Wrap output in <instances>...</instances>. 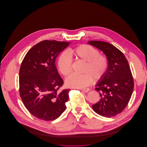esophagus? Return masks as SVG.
<instances>
[{
  "mask_svg": "<svg viewBox=\"0 0 147 147\" xmlns=\"http://www.w3.org/2000/svg\"><path fill=\"white\" fill-rule=\"evenodd\" d=\"M82 90L83 91H84V92H88L90 91V88H84V89H82Z\"/></svg>",
  "mask_w": 147,
  "mask_h": 147,
  "instance_id": "1",
  "label": "esophagus"
}]
</instances>
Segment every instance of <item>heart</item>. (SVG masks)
<instances>
[{"label": "heart", "mask_w": 147, "mask_h": 147, "mask_svg": "<svg viewBox=\"0 0 147 147\" xmlns=\"http://www.w3.org/2000/svg\"><path fill=\"white\" fill-rule=\"evenodd\" d=\"M71 57L77 60L85 62L83 75L72 74L65 80L67 86L74 88H83L92 83V77L98 80L106 73L109 62L106 56L100 55L99 51L89 45H80L70 49L68 53L63 52L59 56L57 66L60 73L64 76H67L72 70V61Z\"/></svg>", "instance_id": "b5f03b06"}]
</instances>
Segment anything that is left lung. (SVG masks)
<instances>
[{"mask_svg":"<svg viewBox=\"0 0 147 147\" xmlns=\"http://www.w3.org/2000/svg\"><path fill=\"white\" fill-rule=\"evenodd\" d=\"M88 43L103 52L109 62L107 70L96 85L100 99L92 105V109L102 117H115L126 108L134 90L130 67L123 53L112 44L102 41Z\"/></svg>","mask_w":147,"mask_h":147,"instance_id":"obj_1","label":"left lung"}]
</instances>
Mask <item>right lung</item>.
I'll return each mask as SVG.
<instances>
[{"mask_svg":"<svg viewBox=\"0 0 147 147\" xmlns=\"http://www.w3.org/2000/svg\"><path fill=\"white\" fill-rule=\"evenodd\" d=\"M69 42L43 40L30 48L20 70V94L33 116L44 121L58 118L66 109L69 89L61 92L63 80L55 65L57 56Z\"/></svg>","mask_w":147,"mask_h":147,"instance_id":"obj_1","label":"right lung"}]
</instances>
